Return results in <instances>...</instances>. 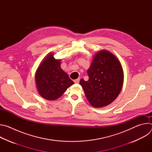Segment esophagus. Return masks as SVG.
<instances>
[{
  "mask_svg": "<svg viewBox=\"0 0 152 152\" xmlns=\"http://www.w3.org/2000/svg\"><path fill=\"white\" fill-rule=\"evenodd\" d=\"M79 80H80V78H77V79L74 80V82H75V83H79Z\"/></svg>",
  "mask_w": 152,
  "mask_h": 152,
  "instance_id": "1",
  "label": "esophagus"
}]
</instances>
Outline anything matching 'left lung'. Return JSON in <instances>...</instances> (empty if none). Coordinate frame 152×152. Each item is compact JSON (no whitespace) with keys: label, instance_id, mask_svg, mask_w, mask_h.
Wrapping results in <instances>:
<instances>
[{"label":"left lung","instance_id":"8db88e82","mask_svg":"<svg viewBox=\"0 0 152 152\" xmlns=\"http://www.w3.org/2000/svg\"><path fill=\"white\" fill-rule=\"evenodd\" d=\"M89 79L80 80L85 96L95 107L111 104L120 94L124 80L121 63L112 53L100 50L94 56L87 70Z\"/></svg>","mask_w":152,"mask_h":152}]
</instances>
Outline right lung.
<instances>
[{
  "instance_id": "right-lung-1",
  "label": "right lung",
  "mask_w": 152,
  "mask_h": 152,
  "mask_svg": "<svg viewBox=\"0 0 152 152\" xmlns=\"http://www.w3.org/2000/svg\"><path fill=\"white\" fill-rule=\"evenodd\" d=\"M49 54L40 64L36 73L35 81L39 94L49 100L60 97L74 84L68 75L61 68V60Z\"/></svg>"
}]
</instances>
